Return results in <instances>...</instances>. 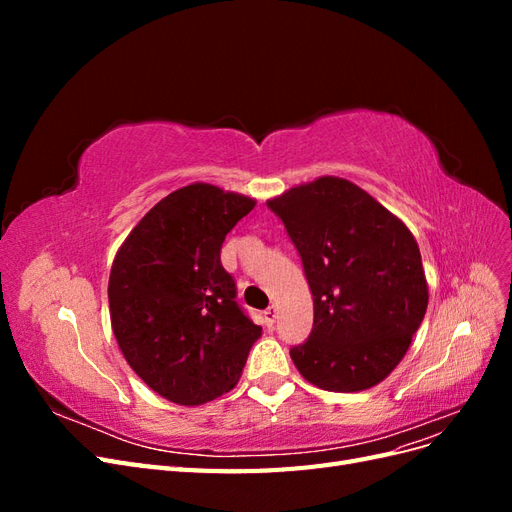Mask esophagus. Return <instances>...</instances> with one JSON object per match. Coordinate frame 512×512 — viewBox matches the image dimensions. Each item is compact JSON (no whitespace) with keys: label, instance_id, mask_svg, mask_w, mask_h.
<instances>
[{"label":"esophagus","instance_id":"34e87169","mask_svg":"<svg viewBox=\"0 0 512 512\" xmlns=\"http://www.w3.org/2000/svg\"><path fill=\"white\" fill-rule=\"evenodd\" d=\"M275 320H277V309H275V305H269V307L265 309V322H267V327H273Z\"/></svg>","mask_w":512,"mask_h":512}]
</instances>
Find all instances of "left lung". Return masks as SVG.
Masks as SVG:
<instances>
[{
    "instance_id": "obj_1",
    "label": "left lung",
    "mask_w": 512,
    "mask_h": 512,
    "mask_svg": "<svg viewBox=\"0 0 512 512\" xmlns=\"http://www.w3.org/2000/svg\"><path fill=\"white\" fill-rule=\"evenodd\" d=\"M267 205L297 247L314 299L312 333L290 350L292 363L324 391L371 389L404 359L427 312L416 239L348 179L318 177Z\"/></svg>"
}]
</instances>
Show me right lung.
<instances>
[{
  "instance_id": "right-lung-1",
  "label": "right lung",
  "mask_w": 512,
  "mask_h": 512,
  "mask_svg": "<svg viewBox=\"0 0 512 512\" xmlns=\"http://www.w3.org/2000/svg\"><path fill=\"white\" fill-rule=\"evenodd\" d=\"M254 205L190 183L151 207L117 250L108 277L115 339L136 376L173 404L228 393L262 333L220 262L226 235Z\"/></svg>"
}]
</instances>
